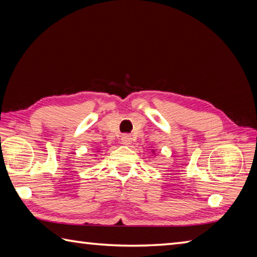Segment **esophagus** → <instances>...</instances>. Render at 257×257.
Wrapping results in <instances>:
<instances>
[{
    "instance_id": "34e87169",
    "label": "esophagus",
    "mask_w": 257,
    "mask_h": 257,
    "mask_svg": "<svg viewBox=\"0 0 257 257\" xmlns=\"http://www.w3.org/2000/svg\"><path fill=\"white\" fill-rule=\"evenodd\" d=\"M131 142H132V139H131V137L127 136V134H124V136L121 137V143H123V145L128 146V145H131Z\"/></svg>"
}]
</instances>
